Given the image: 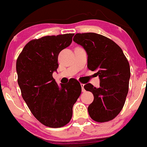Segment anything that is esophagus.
Here are the masks:
<instances>
[{
	"label": "esophagus",
	"mask_w": 147,
	"mask_h": 147,
	"mask_svg": "<svg viewBox=\"0 0 147 147\" xmlns=\"http://www.w3.org/2000/svg\"><path fill=\"white\" fill-rule=\"evenodd\" d=\"M81 89H82V91L83 92H84V91H85V89H84V84H81Z\"/></svg>",
	"instance_id": "1"
}]
</instances>
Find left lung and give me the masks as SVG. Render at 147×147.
<instances>
[{"mask_svg": "<svg viewBox=\"0 0 147 147\" xmlns=\"http://www.w3.org/2000/svg\"><path fill=\"white\" fill-rule=\"evenodd\" d=\"M74 41L84 48L88 56V69L96 71L100 86H84L94 94L88 111L93 120L105 122L120 113L129 91L130 66L121 48L113 40L95 33H76Z\"/></svg>", "mask_w": 147, "mask_h": 147, "instance_id": "obj_1", "label": "left lung"}]
</instances>
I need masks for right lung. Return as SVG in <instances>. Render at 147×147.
<instances>
[{"label": "right lung", "mask_w": 147, "mask_h": 147, "mask_svg": "<svg viewBox=\"0 0 147 147\" xmlns=\"http://www.w3.org/2000/svg\"><path fill=\"white\" fill-rule=\"evenodd\" d=\"M74 33L48 36L25 46L16 61L18 84L33 115L43 125L59 128L70 121L73 106L81 93L77 80L58 85L53 73L59 67L58 56L71 45Z\"/></svg>", "instance_id": "1"}]
</instances>
